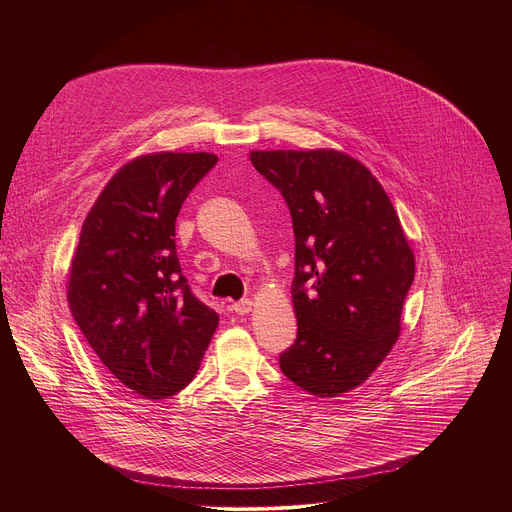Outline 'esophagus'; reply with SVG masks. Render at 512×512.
Returning <instances> with one entry per match:
<instances>
[{
  "label": "esophagus",
  "instance_id": "1",
  "mask_svg": "<svg viewBox=\"0 0 512 512\" xmlns=\"http://www.w3.org/2000/svg\"><path fill=\"white\" fill-rule=\"evenodd\" d=\"M231 310H233L235 314H239V316H245V314H249V312L253 310V302H251V300L233 302V304H231Z\"/></svg>",
  "mask_w": 512,
  "mask_h": 512
}]
</instances>
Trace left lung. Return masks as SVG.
I'll use <instances>...</instances> for the list:
<instances>
[{"label":"left lung","mask_w":512,"mask_h":512,"mask_svg":"<svg viewBox=\"0 0 512 512\" xmlns=\"http://www.w3.org/2000/svg\"><path fill=\"white\" fill-rule=\"evenodd\" d=\"M249 158L294 221L298 338L279 367L306 393L338 397L367 381L397 342L413 251L387 192L352 156L322 148Z\"/></svg>","instance_id":"left-lung-1"}]
</instances>
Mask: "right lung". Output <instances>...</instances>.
<instances>
[{
	"instance_id": "1",
	"label": "right lung",
	"mask_w": 512,
	"mask_h": 512,
	"mask_svg": "<svg viewBox=\"0 0 512 512\" xmlns=\"http://www.w3.org/2000/svg\"><path fill=\"white\" fill-rule=\"evenodd\" d=\"M214 154L156 152L113 174L89 210L70 261L72 318L107 371L145 399L194 379L218 314L188 287L176 255L182 202Z\"/></svg>"
}]
</instances>
